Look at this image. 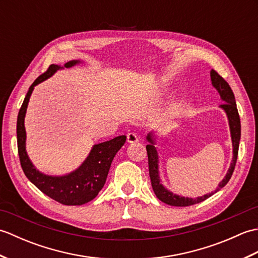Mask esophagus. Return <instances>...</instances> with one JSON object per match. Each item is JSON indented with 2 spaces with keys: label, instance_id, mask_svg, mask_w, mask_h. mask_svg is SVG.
<instances>
[{
  "label": "esophagus",
  "instance_id": "1",
  "mask_svg": "<svg viewBox=\"0 0 258 258\" xmlns=\"http://www.w3.org/2000/svg\"><path fill=\"white\" fill-rule=\"evenodd\" d=\"M127 142L128 143H136V142H139L138 136H136L135 133H128L127 134Z\"/></svg>",
  "mask_w": 258,
  "mask_h": 258
}]
</instances>
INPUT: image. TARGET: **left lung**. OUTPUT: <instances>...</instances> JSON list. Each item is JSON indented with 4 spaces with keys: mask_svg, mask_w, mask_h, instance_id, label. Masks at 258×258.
Wrapping results in <instances>:
<instances>
[{
    "mask_svg": "<svg viewBox=\"0 0 258 258\" xmlns=\"http://www.w3.org/2000/svg\"><path fill=\"white\" fill-rule=\"evenodd\" d=\"M211 81L212 85L215 87L218 94L221 96V100L224 102V104L220 106L224 112L226 113V116L228 119L229 131H231V139H232V145H233V158L231 166H229L228 171L225 176L218 184V187L212 191V193L205 194L203 196H199L196 199H191V197H184L177 194H174L173 191L167 189L165 186L162 184V179L160 176V168H158V152L156 149V135L150 132L146 136V140L149 142V145H146L147 156H149V169H150V177L152 182V187L154 190L157 199L162 201L165 204H168L171 206H190L201 203L203 201L207 200L208 197H211L214 193L220 190L225 186L228 180L231 179L235 165H236L237 161V154H238V147H239V140H240V119L236 106V101H235L234 93L231 89V86L228 85L227 82L224 80L222 76L218 74L216 71H211Z\"/></svg>",
    "mask_w": 258,
    "mask_h": 258,
    "instance_id": "8db88e82",
    "label": "left lung"
}]
</instances>
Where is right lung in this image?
<instances>
[{"label":"right lung","mask_w":258,"mask_h":258,"mask_svg":"<svg viewBox=\"0 0 258 258\" xmlns=\"http://www.w3.org/2000/svg\"><path fill=\"white\" fill-rule=\"evenodd\" d=\"M80 63H82L80 59H73L65 63L63 67L52 64L45 73L38 76L30 86L20 108L16 124L19 156L25 176L45 195L64 205H83L95 199L106 182L114 156L126 142V136L120 135L113 140L93 145L85 161L75 171L62 176L44 174L33 165L26 152V132L24 126V118L32 92L37 84L50 79L58 70L72 68Z\"/></svg>","instance_id":"1"}]
</instances>
